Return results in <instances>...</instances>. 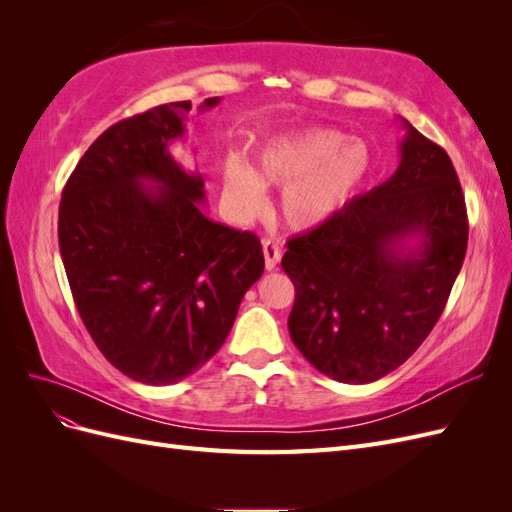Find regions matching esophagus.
Listing matches in <instances>:
<instances>
[{
  "label": "esophagus",
  "instance_id": "obj_1",
  "mask_svg": "<svg viewBox=\"0 0 512 512\" xmlns=\"http://www.w3.org/2000/svg\"><path fill=\"white\" fill-rule=\"evenodd\" d=\"M262 252H265V267H267V271H273L277 267V262H280V258H282L280 245H277L271 239H265V241H262Z\"/></svg>",
  "mask_w": 512,
  "mask_h": 512
}]
</instances>
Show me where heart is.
I'll return each mask as SVG.
<instances>
[{"mask_svg": "<svg viewBox=\"0 0 512 512\" xmlns=\"http://www.w3.org/2000/svg\"><path fill=\"white\" fill-rule=\"evenodd\" d=\"M374 166L361 138L337 130H301L275 138L258 153L256 170L239 158L222 168L224 194L239 215L265 205V188H284L280 213L288 226L309 228L342 207Z\"/></svg>", "mask_w": 512, "mask_h": 512, "instance_id": "obj_1", "label": "heart"}]
</instances>
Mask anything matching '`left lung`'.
Masks as SVG:
<instances>
[{
  "label": "left lung",
  "mask_w": 512,
  "mask_h": 512,
  "mask_svg": "<svg viewBox=\"0 0 512 512\" xmlns=\"http://www.w3.org/2000/svg\"><path fill=\"white\" fill-rule=\"evenodd\" d=\"M404 126L393 177L292 237L282 258L294 284L292 342L337 382L367 384L406 363L444 312L466 258L455 166Z\"/></svg>",
  "instance_id": "obj_1"
}]
</instances>
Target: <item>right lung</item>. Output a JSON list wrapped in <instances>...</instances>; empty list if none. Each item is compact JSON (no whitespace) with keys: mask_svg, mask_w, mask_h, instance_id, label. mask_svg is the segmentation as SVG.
Segmentation results:
<instances>
[{"mask_svg":"<svg viewBox=\"0 0 512 512\" xmlns=\"http://www.w3.org/2000/svg\"><path fill=\"white\" fill-rule=\"evenodd\" d=\"M190 111L170 102L102 132L59 203V252L91 339L121 374L153 386L188 378L222 348L265 271L254 232L209 220L203 177L170 156Z\"/></svg>","mask_w":512,"mask_h":512,"instance_id":"right-lung-1","label":"right lung"}]
</instances>
